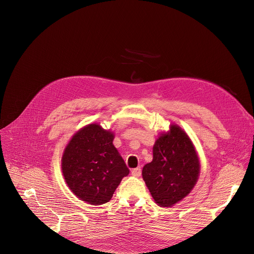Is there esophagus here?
Returning a JSON list of instances; mask_svg holds the SVG:
<instances>
[{
	"instance_id": "obj_1",
	"label": "esophagus",
	"mask_w": 254,
	"mask_h": 254,
	"mask_svg": "<svg viewBox=\"0 0 254 254\" xmlns=\"http://www.w3.org/2000/svg\"><path fill=\"white\" fill-rule=\"evenodd\" d=\"M141 172H142V169L140 167H138L136 169H132L131 170V175L132 176H136V177H139L141 175Z\"/></svg>"
}]
</instances>
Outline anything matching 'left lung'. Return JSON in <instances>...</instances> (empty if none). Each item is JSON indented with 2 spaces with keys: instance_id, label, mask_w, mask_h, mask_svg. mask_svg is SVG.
Returning a JSON list of instances; mask_svg holds the SVG:
<instances>
[{
  "instance_id": "1",
  "label": "left lung",
  "mask_w": 254,
  "mask_h": 254,
  "mask_svg": "<svg viewBox=\"0 0 254 254\" xmlns=\"http://www.w3.org/2000/svg\"><path fill=\"white\" fill-rule=\"evenodd\" d=\"M199 175V162L186 132L172 125L153 146L152 162L142 170L143 179L156 204L172 207L188 195Z\"/></svg>"
}]
</instances>
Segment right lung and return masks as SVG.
Here are the masks:
<instances>
[{
  "instance_id": "1",
  "label": "right lung",
  "mask_w": 254,
  "mask_h": 254,
  "mask_svg": "<svg viewBox=\"0 0 254 254\" xmlns=\"http://www.w3.org/2000/svg\"><path fill=\"white\" fill-rule=\"evenodd\" d=\"M113 139L112 131L90 124L79 129L64 148L62 157L64 180L75 195L90 205L109 202L120 181L129 173Z\"/></svg>"
}]
</instances>
